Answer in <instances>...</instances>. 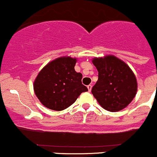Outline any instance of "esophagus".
<instances>
[{"label": "esophagus", "instance_id": "obj_1", "mask_svg": "<svg viewBox=\"0 0 157 157\" xmlns=\"http://www.w3.org/2000/svg\"><path fill=\"white\" fill-rule=\"evenodd\" d=\"M87 88H88V91H90V90H91V88H92V85H88V86H87Z\"/></svg>", "mask_w": 157, "mask_h": 157}]
</instances>
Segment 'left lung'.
Wrapping results in <instances>:
<instances>
[{
  "label": "left lung",
  "mask_w": 157,
  "mask_h": 157,
  "mask_svg": "<svg viewBox=\"0 0 157 157\" xmlns=\"http://www.w3.org/2000/svg\"><path fill=\"white\" fill-rule=\"evenodd\" d=\"M92 63L98 71V80L91 90L98 102L109 112L126 107L138 89L136 77L130 67L113 55L94 58Z\"/></svg>",
  "instance_id": "8db88e82"
}]
</instances>
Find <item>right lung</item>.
<instances>
[{"mask_svg":"<svg viewBox=\"0 0 157 157\" xmlns=\"http://www.w3.org/2000/svg\"><path fill=\"white\" fill-rule=\"evenodd\" d=\"M75 58L63 56L47 64L34 82V90L41 103L48 109L63 110L76 101L82 92V75L76 72Z\"/></svg>","mask_w":157,"mask_h":157,"instance_id":"1","label":"right lung"}]
</instances>
